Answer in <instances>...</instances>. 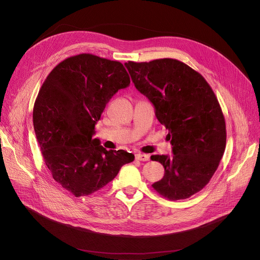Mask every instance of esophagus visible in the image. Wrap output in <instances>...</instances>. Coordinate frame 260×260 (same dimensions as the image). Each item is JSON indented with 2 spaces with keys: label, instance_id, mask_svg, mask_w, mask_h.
I'll use <instances>...</instances> for the list:
<instances>
[{
  "label": "esophagus",
  "instance_id": "obj_1",
  "mask_svg": "<svg viewBox=\"0 0 260 260\" xmlns=\"http://www.w3.org/2000/svg\"><path fill=\"white\" fill-rule=\"evenodd\" d=\"M136 159L140 160V161H148L150 159V155L149 154L138 153V154H136Z\"/></svg>",
  "mask_w": 260,
  "mask_h": 260
}]
</instances>
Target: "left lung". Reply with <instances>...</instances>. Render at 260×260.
<instances>
[{
  "label": "left lung",
  "mask_w": 260,
  "mask_h": 260,
  "mask_svg": "<svg viewBox=\"0 0 260 260\" xmlns=\"http://www.w3.org/2000/svg\"><path fill=\"white\" fill-rule=\"evenodd\" d=\"M125 67L172 144V155L151 156L165 168L164 177L152 186L168 200L188 199L209 183L224 154L226 127L218 99L204 77L177 59Z\"/></svg>",
  "instance_id": "1"
}]
</instances>
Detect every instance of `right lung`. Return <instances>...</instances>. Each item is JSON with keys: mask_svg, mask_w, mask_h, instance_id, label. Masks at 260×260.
<instances>
[{"mask_svg": "<svg viewBox=\"0 0 260 260\" xmlns=\"http://www.w3.org/2000/svg\"><path fill=\"white\" fill-rule=\"evenodd\" d=\"M129 84L121 62L85 53L59 62L39 90L32 122L44 162L76 198L103 188L134 160L132 153L107 151L92 139L111 96Z\"/></svg>", "mask_w": 260, "mask_h": 260, "instance_id": "right-lung-1", "label": "right lung"}]
</instances>
